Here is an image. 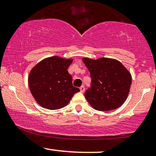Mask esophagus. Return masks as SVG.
Returning a JSON list of instances; mask_svg holds the SVG:
<instances>
[{
	"instance_id": "esophagus-1",
	"label": "esophagus",
	"mask_w": 156,
	"mask_h": 156,
	"mask_svg": "<svg viewBox=\"0 0 156 156\" xmlns=\"http://www.w3.org/2000/svg\"><path fill=\"white\" fill-rule=\"evenodd\" d=\"M80 92L83 93L84 92V90H85V87H84V86H81V87H80Z\"/></svg>"
}]
</instances>
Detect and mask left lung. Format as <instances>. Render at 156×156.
Wrapping results in <instances>:
<instances>
[{
  "label": "left lung",
  "mask_w": 156,
  "mask_h": 156,
  "mask_svg": "<svg viewBox=\"0 0 156 156\" xmlns=\"http://www.w3.org/2000/svg\"><path fill=\"white\" fill-rule=\"evenodd\" d=\"M90 72L91 87L84 96L98 111H112L119 108L128 98L131 85V75L119 61L101 58L93 60L83 58Z\"/></svg>",
  "instance_id": "1"
}]
</instances>
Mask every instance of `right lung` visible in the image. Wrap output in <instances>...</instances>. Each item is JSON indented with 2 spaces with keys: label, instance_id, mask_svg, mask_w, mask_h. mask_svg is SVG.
Masks as SVG:
<instances>
[{
  "label": "right lung",
  "instance_id": "1",
  "mask_svg": "<svg viewBox=\"0 0 156 156\" xmlns=\"http://www.w3.org/2000/svg\"><path fill=\"white\" fill-rule=\"evenodd\" d=\"M73 59L52 56L33 67L28 76V86L36 101L44 108L55 110L66 106L80 89L73 87L67 68Z\"/></svg>",
  "mask_w": 156,
  "mask_h": 156
}]
</instances>
